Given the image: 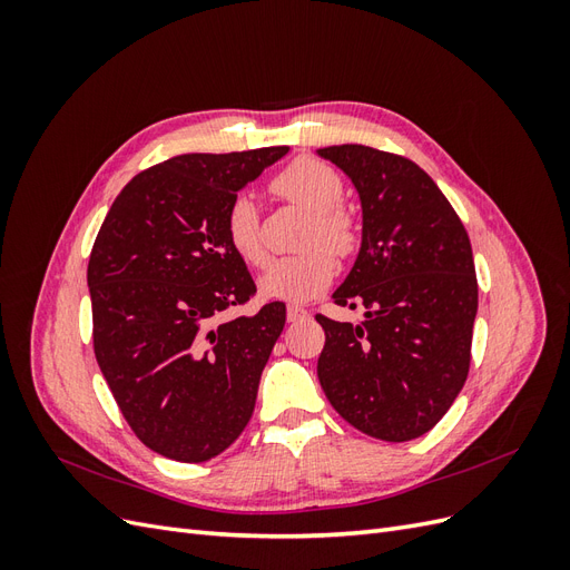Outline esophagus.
Here are the masks:
<instances>
[{"label":"esophagus","mask_w":570,"mask_h":570,"mask_svg":"<svg viewBox=\"0 0 570 570\" xmlns=\"http://www.w3.org/2000/svg\"><path fill=\"white\" fill-rule=\"evenodd\" d=\"M306 316H308L306 308H302V306H287V321L289 323H297V321H302Z\"/></svg>","instance_id":"obj_1"}]
</instances>
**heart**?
I'll return each mask as SVG.
<instances>
[{
	"label": "heart",
	"mask_w": 570,
	"mask_h": 570,
	"mask_svg": "<svg viewBox=\"0 0 570 570\" xmlns=\"http://www.w3.org/2000/svg\"><path fill=\"white\" fill-rule=\"evenodd\" d=\"M271 193L299 209L312 214L302 235V254L273 258L264 275L258 278V289L268 299L306 302L331 285L335 275V258L347 256L356 247L354 216L342 209L344 180L333 166L314 157H299L285 166L271 180ZM223 233L230 249L249 266L266 262V243L262 228V214L249 195H237L226 209ZM332 250L327 253L324 247Z\"/></svg>",
	"instance_id": "1"
}]
</instances>
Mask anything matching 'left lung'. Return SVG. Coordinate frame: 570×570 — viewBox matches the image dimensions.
<instances>
[{"label":"left lung","instance_id":"obj_1","mask_svg":"<svg viewBox=\"0 0 570 570\" xmlns=\"http://www.w3.org/2000/svg\"><path fill=\"white\" fill-rule=\"evenodd\" d=\"M356 187L361 249L335 304L364 306L358 325L316 316L325 331L318 381L361 433L385 442L425 435L471 366L478 281L471 239L421 166L364 145L318 149Z\"/></svg>","mask_w":570,"mask_h":570}]
</instances>
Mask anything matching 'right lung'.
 I'll return each instance as SVG.
<instances>
[{
    "instance_id": "right-lung-1",
    "label": "right lung",
    "mask_w": 570,
    "mask_h": 570,
    "mask_svg": "<svg viewBox=\"0 0 570 570\" xmlns=\"http://www.w3.org/2000/svg\"><path fill=\"white\" fill-rule=\"evenodd\" d=\"M289 147L180 154L116 197L88 264L97 364L132 433L151 452L199 463L252 419L285 304L220 321L254 297L223 218L239 189Z\"/></svg>"
}]
</instances>
